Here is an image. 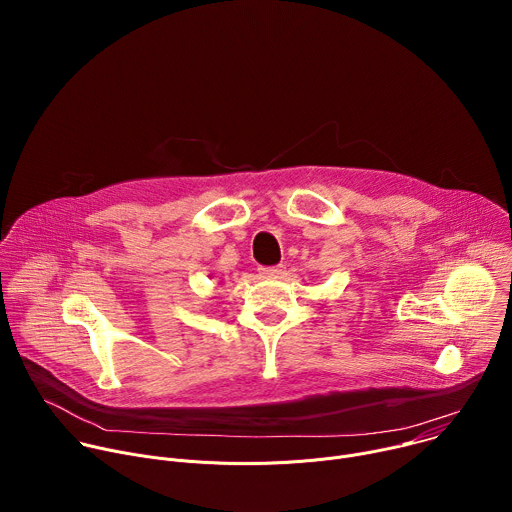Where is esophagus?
<instances>
[{"label": "esophagus", "instance_id": "obj_1", "mask_svg": "<svg viewBox=\"0 0 512 512\" xmlns=\"http://www.w3.org/2000/svg\"><path fill=\"white\" fill-rule=\"evenodd\" d=\"M283 271H285V265H273V267H259V273H261L263 277H279V275H283Z\"/></svg>", "mask_w": 512, "mask_h": 512}]
</instances>
